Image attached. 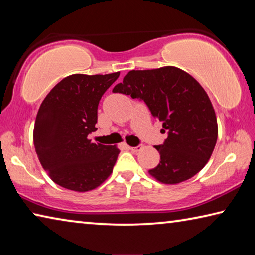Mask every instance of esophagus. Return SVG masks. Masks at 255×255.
Returning <instances> with one entry per match:
<instances>
[{
    "label": "esophagus",
    "instance_id": "34e87169",
    "mask_svg": "<svg viewBox=\"0 0 255 255\" xmlns=\"http://www.w3.org/2000/svg\"><path fill=\"white\" fill-rule=\"evenodd\" d=\"M129 149H130L131 152H133V153H137L141 149V146H136V147H129Z\"/></svg>",
    "mask_w": 255,
    "mask_h": 255
}]
</instances>
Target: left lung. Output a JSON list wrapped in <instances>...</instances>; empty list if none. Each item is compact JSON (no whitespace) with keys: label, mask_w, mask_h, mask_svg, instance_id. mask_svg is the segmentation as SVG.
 <instances>
[{"label":"left lung","mask_w":255,"mask_h":255,"mask_svg":"<svg viewBox=\"0 0 255 255\" xmlns=\"http://www.w3.org/2000/svg\"><path fill=\"white\" fill-rule=\"evenodd\" d=\"M112 92L143 100L163 124L167 138L155 146L161 161L150 175L176 184L204 169L217 141V118L208 94L191 75L174 66L130 71Z\"/></svg>","instance_id":"1"}]
</instances>
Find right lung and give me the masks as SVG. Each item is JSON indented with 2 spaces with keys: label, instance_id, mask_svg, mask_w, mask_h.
<instances>
[{
  "label": "right lung",
  "instance_id": "1",
  "mask_svg": "<svg viewBox=\"0 0 255 255\" xmlns=\"http://www.w3.org/2000/svg\"><path fill=\"white\" fill-rule=\"evenodd\" d=\"M120 72L73 74L56 84L38 110L33 144L38 158L55 183L73 191L96 189L108 179L120 150L92 143L98 106Z\"/></svg>",
  "mask_w": 255,
  "mask_h": 255
}]
</instances>
